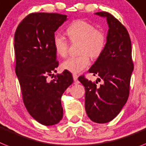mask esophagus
Instances as JSON below:
<instances>
[{
  "label": "esophagus",
  "mask_w": 146,
  "mask_h": 146,
  "mask_svg": "<svg viewBox=\"0 0 146 146\" xmlns=\"http://www.w3.org/2000/svg\"><path fill=\"white\" fill-rule=\"evenodd\" d=\"M78 75H77V74H73V79H74V80L75 83H77V82H78Z\"/></svg>",
  "instance_id": "1"
}]
</instances>
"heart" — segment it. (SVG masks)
I'll return each instance as SVG.
<instances>
[{
    "instance_id": "heart-1",
    "label": "heart",
    "mask_w": 146,
    "mask_h": 146,
    "mask_svg": "<svg viewBox=\"0 0 146 146\" xmlns=\"http://www.w3.org/2000/svg\"><path fill=\"white\" fill-rule=\"evenodd\" d=\"M66 33L72 42H80L78 52L80 54L67 58L61 66L64 70L79 73L90 66L89 55L92 58H97L102 54L107 42L106 36L102 31L97 30L95 25L84 20L73 21L66 29ZM53 45L57 55L62 57L67 55L69 44L62 34H54Z\"/></svg>"
}]
</instances>
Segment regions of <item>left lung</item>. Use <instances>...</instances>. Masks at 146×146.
Returning a JSON list of instances; mask_svg holds the SVG:
<instances>
[{
	"instance_id": "8db88e82",
	"label": "left lung",
	"mask_w": 146,
	"mask_h": 146,
	"mask_svg": "<svg viewBox=\"0 0 146 146\" xmlns=\"http://www.w3.org/2000/svg\"><path fill=\"white\" fill-rule=\"evenodd\" d=\"M96 14L107 18L109 30L105 48L89 72L99 76L104 84L98 86L97 80L92 82L84 75L78 80L86 90L85 109L89 118L96 123H107L120 113L127 102L133 62L127 29L109 13Z\"/></svg>"
}]
</instances>
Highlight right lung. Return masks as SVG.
Listing matches in <instances>:
<instances>
[{
	"instance_id": "obj_1",
	"label": "right lung",
	"mask_w": 146,
	"mask_h": 146,
	"mask_svg": "<svg viewBox=\"0 0 146 146\" xmlns=\"http://www.w3.org/2000/svg\"><path fill=\"white\" fill-rule=\"evenodd\" d=\"M66 19L67 15L58 13H31L19 25L14 38L15 73L23 102L30 115L47 126L62 119L61 97L73 82L66 70L47 80L59 65L53 45L54 33Z\"/></svg>"
}]
</instances>
